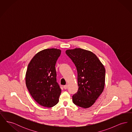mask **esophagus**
Segmentation results:
<instances>
[{"mask_svg":"<svg viewBox=\"0 0 132 132\" xmlns=\"http://www.w3.org/2000/svg\"><path fill=\"white\" fill-rule=\"evenodd\" d=\"M63 88H64V89H67V88H68V85H65V86H64Z\"/></svg>","mask_w":132,"mask_h":132,"instance_id":"obj_1","label":"esophagus"}]
</instances>
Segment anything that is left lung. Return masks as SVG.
Returning a JSON list of instances; mask_svg holds the SVG:
<instances>
[{"label": "left lung", "mask_w": 132, "mask_h": 132, "mask_svg": "<svg viewBox=\"0 0 132 132\" xmlns=\"http://www.w3.org/2000/svg\"><path fill=\"white\" fill-rule=\"evenodd\" d=\"M66 53L75 64L78 73L77 93L72 96L78 106H92L102 93L105 86V69L92 52L80 48L68 50Z\"/></svg>", "instance_id": "left-lung-1"}]
</instances>
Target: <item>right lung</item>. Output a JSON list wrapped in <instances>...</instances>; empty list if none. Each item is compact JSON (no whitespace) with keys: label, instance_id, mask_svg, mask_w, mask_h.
I'll list each match as a JSON object with an SVG mask.
<instances>
[{"label":"right lung","instance_id":"obj_1","mask_svg":"<svg viewBox=\"0 0 132 132\" xmlns=\"http://www.w3.org/2000/svg\"><path fill=\"white\" fill-rule=\"evenodd\" d=\"M61 52L56 48L42 50L28 65L27 88L34 100L43 106L51 107L58 102L61 89L56 82L55 66Z\"/></svg>","mask_w":132,"mask_h":132}]
</instances>
